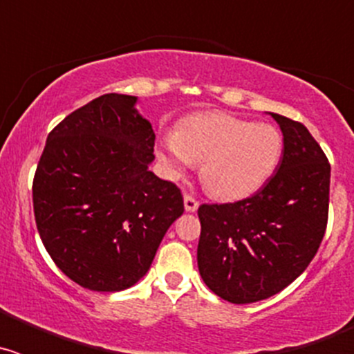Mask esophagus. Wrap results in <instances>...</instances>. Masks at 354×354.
<instances>
[{
  "instance_id": "obj_1",
  "label": "esophagus",
  "mask_w": 354,
  "mask_h": 354,
  "mask_svg": "<svg viewBox=\"0 0 354 354\" xmlns=\"http://www.w3.org/2000/svg\"><path fill=\"white\" fill-rule=\"evenodd\" d=\"M184 209L187 212H195L198 209V200L192 195H184Z\"/></svg>"
}]
</instances>
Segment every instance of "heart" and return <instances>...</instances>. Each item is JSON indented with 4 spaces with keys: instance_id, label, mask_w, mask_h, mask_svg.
I'll return each mask as SVG.
<instances>
[{
    "instance_id": "heart-1",
    "label": "heart",
    "mask_w": 354,
    "mask_h": 354,
    "mask_svg": "<svg viewBox=\"0 0 354 354\" xmlns=\"http://www.w3.org/2000/svg\"><path fill=\"white\" fill-rule=\"evenodd\" d=\"M282 150V134L271 124L205 111L183 118L159 143L158 156L171 177H183L193 162H202L205 189L216 198L239 200L271 179Z\"/></svg>"
}]
</instances>
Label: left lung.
<instances>
[{"label": "left lung", "instance_id": "8db88e82", "mask_svg": "<svg viewBox=\"0 0 354 354\" xmlns=\"http://www.w3.org/2000/svg\"><path fill=\"white\" fill-rule=\"evenodd\" d=\"M283 134L277 174L234 204H202L196 261L205 286L236 305L270 298L294 282L323 241L330 162L301 122L271 113Z\"/></svg>", "mask_w": 354, "mask_h": 354}]
</instances>
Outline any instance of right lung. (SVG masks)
Segmentation results:
<instances>
[{
	"mask_svg": "<svg viewBox=\"0 0 354 354\" xmlns=\"http://www.w3.org/2000/svg\"><path fill=\"white\" fill-rule=\"evenodd\" d=\"M136 97L106 93L49 133L33 212L55 264L84 289L117 292L145 277L184 212L183 193L149 170L156 134Z\"/></svg>",
	"mask_w": 354,
	"mask_h": 354,
	"instance_id": "obj_1",
	"label": "right lung"
}]
</instances>
